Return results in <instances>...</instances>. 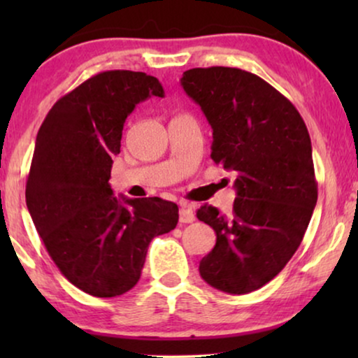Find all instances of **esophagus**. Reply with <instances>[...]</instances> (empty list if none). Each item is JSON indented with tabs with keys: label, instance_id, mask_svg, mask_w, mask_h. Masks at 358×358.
Instances as JSON below:
<instances>
[{
	"label": "esophagus",
	"instance_id": "obj_1",
	"mask_svg": "<svg viewBox=\"0 0 358 358\" xmlns=\"http://www.w3.org/2000/svg\"><path fill=\"white\" fill-rule=\"evenodd\" d=\"M195 220L194 210L190 208L187 203H180V212H179V222L180 223H192Z\"/></svg>",
	"mask_w": 358,
	"mask_h": 358
}]
</instances>
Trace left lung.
Segmentation results:
<instances>
[{
	"label": "left lung",
	"mask_w": 358,
	"mask_h": 358,
	"mask_svg": "<svg viewBox=\"0 0 358 358\" xmlns=\"http://www.w3.org/2000/svg\"><path fill=\"white\" fill-rule=\"evenodd\" d=\"M180 85L212 125V159L236 174L229 217L212 205L197 210L217 233L200 275L233 295L254 292L287 266L315 210L310 134L296 107L254 73L192 68Z\"/></svg>",
	"instance_id": "1"
}]
</instances>
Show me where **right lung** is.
<instances>
[{
	"label": "right lung",
	"instance_id": "right-lung-1",
	"mask_svg": "<svg viewBox=\"0 0 358 358\" xmlns=\"http://www.w3.org/2000/svg\"><path fill=\"white\" fill-rule=\"evenodd\" d=\"M151 96H164L155 76L97 73L53 104L37 134L26 184L29 213L68 282L97 298L134 288L151 239L179 220L173 202L148 197L122 205L109 185L125 119Z\"/></svg>",
	"mask_w": 358,
	"mask_h": 358
}]
</instances>
